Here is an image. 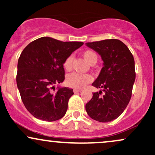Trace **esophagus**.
Returning a JSON list of instances; mask_svg holds the SVG:
<instances>
[{"mask_svg":"<svg viewBox=\"0 0 155 155\" xmlns=\"http://www.w3.org/2000/svg\"><path fill=\"white\" fill-rule=\"evenodd\" d=\"M81 91V90H79V89H74V93H75V94L79 93V92H80Z\"/></svg>","mask_w":155,"mask_h":155,"instance_id":"obj_1","label":"esophagus"}]
</instances>
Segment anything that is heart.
I'll use <instances>...</instances> for the list:
<instances>
[{
  "mask_svg": "<svg viewBox=\"0 0 155 155\" xmlns=\"http://www.w3.org/2000/svg\"><path fill=\"white\" fill-rule=\"evenodd\" d=\"M83 58L90 65L95 64L97 62V55L93 51L87 50L83 52ZM73 57L71 55L68 56L63 62V68L66 71H70L72 68ZM92 80V77L90 74H78V73H71L68 74L66 77V84L69 87L76 89H81L84 87L87 84L90 83Z\"/></svg>",
  "mask_w": 155,
  "mask_h": 155,
  "instance_id": "b5f03b06",
  "label": "heart"
}]
</instances>
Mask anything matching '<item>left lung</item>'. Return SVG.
<instances>
[{
  "label": "left lung",
  "mask_w": 155,
  "mask_h": 155,
  "mask_svg": "<svg viewBox=\"0 0 155 155\" xmlns=\"http://www.w3.org/2000/svg\"><path fill=\"white\" fill-rule=\"evenodd\" d=\"M88 47L101 55L104 67L92 84L99 92H94L85 106L92 120L108 122L124 111L132 95L136 79L135 61L127 46L118 39H106L86 43Z\"/></svg>",
  "instance_id": "8db88e82"
}]
</instances>
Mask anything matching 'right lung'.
Here are the masks:
<instances>
[{
	"label": "right lung",
	"mask_w": 155,
	"mask_h": 155,
	"mask_svg": "<svg viewBox=\"0 0 155 155\" xmlns=\"http://www.w3.org/2000/svg\"><path fill=\"white\" fill-rule=\"evenodd\" d=\"M83 44L42 37L23 49L17 64V84L25 106L35 118L52 122L65 114L73 89L58 87L54 91V84L64 81L63 62Z\"/></svg>",
	"instance_id": "right-lung-1"
}]
</instances>
